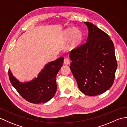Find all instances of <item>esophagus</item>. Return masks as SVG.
Returning <instances> with one entry per match:
<instances>
[{
    "mask_svg": "<svg viewBox=\"0 0 127 127\" xmlns=\"http://www.w3.org/2000/svg\"><path fill=\"white\" fill-rule=\"evenodd\" d=\"M64 63L65 64H66V65L69 64L70 63V60H69V59L68 58H66V57L65 58L64 60Z\"/></svg>",
    "mask_w": 127,
    "mask_h": 127,
    "instance_id": "obj_1",
    "label": "esophagus"
}]
</instances>
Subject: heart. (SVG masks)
<instances>
[{
  "mask_svg": "<svg viewBox=\"0 0 127 127\" xmlns=\"http://www.w3.org/2000/svg\"><path fill=\"white\" fill-rule=\"evenodd\" d=\"M65 34L66 37H70L72 35L74 37V40L76 42H79L82 38V33L79 30H76L75 29L71 28L69 29L65 32Z\"/></svg>",
  "mask_w": 127,
  "mask_h": 127,
  "instance_id": "obj_1",
  "label": "heart"
}]
</instances>
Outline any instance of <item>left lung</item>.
Listing matches in <instances>:
<instances>
[{
    "label": "left lung",
    "mask_w": 127,
    "mask_h": 127,
    "mask_svg": "<svg viewBox=\"0 0 127 127\" xmlns=\"http://www.w3.org/2000/svg\"><path fill=\"white\" fill-rule=\"evenodd\" d=\"M84 23L89 30L87 39L71 52L70 68L81 92L96 96L113 84L117 63L109 36L93 23Z\"/></svg>",
    "instance_id": "8db88e82"
}]
</instances>
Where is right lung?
<instances>
[{
  "instance_id": "right-lung-1",
  "label": "right lung",
  "mask_w": 127,
  "mask_h": 127,
  "mask_svg": "<svg viewBox=\"0 0 127 127\" xmlns=\"http://www.w3.org/2000/svg\"><path fill=\"white\" fill-rule=\"evenodd\" d=\"M64 57L47 64L34 80L26 83H20L14 77L10 69L8 77L11 84L20 96L32 103H46L55 95L57 90L56 77L62 66Z\"/></svg>"
}]
</instances>
